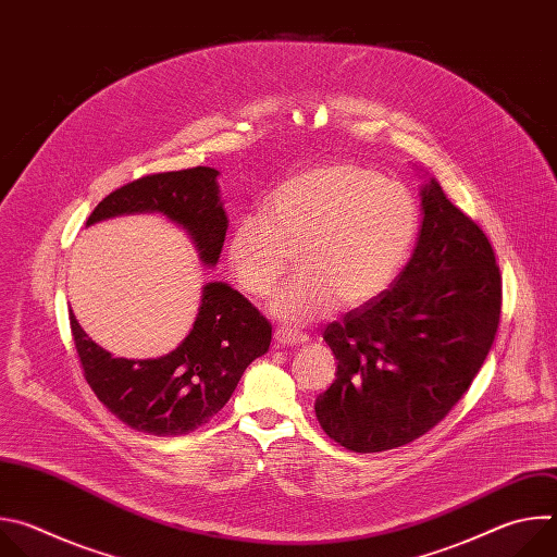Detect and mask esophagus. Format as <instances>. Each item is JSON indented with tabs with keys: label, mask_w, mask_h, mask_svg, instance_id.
Returning a JSON list of instances; mask_svg holds the SVG:
<instances>
[{
	"label": "esophagus",
	"mask_w": 557,
	"mask_h": 557,
	"mask_svg": "<svg viewBox=\"0 0 557 557\" xmlns=\"http://www.w3.org/2000/svg\"><path fill=\"white\" fill-rule=\"evenodd\" d=\"M273 337H275L277 346H304V344H308V337L304 333H293V331H284V329H277Z\"/></svg>",
	"instance_id": "1"
}]
</instances>
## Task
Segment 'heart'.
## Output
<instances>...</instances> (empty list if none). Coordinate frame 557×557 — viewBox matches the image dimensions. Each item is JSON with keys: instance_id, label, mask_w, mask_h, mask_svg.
<instances>
[{"instance_id": "b5f03b06", "label": "heart", "mask_w": 557, "mask_h": 557, "mask_svg": "<svg viewBox=\"0 0 557 557\" xmlns=\"http://www.w3.org/2000/svg\"><path fill=\"white\" fill-rule=\"evenodd\" d=\"M419 233V205L401 183L355 163H329L282 183L267 215L235 222L226 258L247 295L267 297L297 256L299 275L271 299L288 326L361 308L399 275Z\"/></svg>"}]
</instances>
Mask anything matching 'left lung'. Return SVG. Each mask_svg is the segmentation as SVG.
<instances>
[{"instance_id":"1","label":"left lung","mask_w":557,"mask_h":557,"mask_svg":"<svg viewBox=\"0 0 557 557\" xmlns=\"http://www.w3.org/2000/svg\"><path fill=\"white\" fill-rule=\"evenodd\" d=\"M421 209L399 277L324 331L337 379L314 414L350 451H385L430 432L469 389L498 331L503 282L487 235L434 178L421 187Z\"/></svg>"}]
</instances>
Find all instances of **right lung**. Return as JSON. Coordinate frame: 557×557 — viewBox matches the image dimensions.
Returning a JSON list of instances; mask_svg holds the SVG:
<instances>
[{
	"mask_svg": "<svg viewBox=\"0 0 557 557\" xmlns=\"http://www.w3.org/2000/svg\"><path fill=\"white\" fill-rule=\"evenodd\" d=\"M220 172L194 168L143 176L103 198L86 226L129 213H161L185 228L205 267H215L226 235ZM70 329L86 381L127 428L183 436L218 414L249 368L271 346V324L224 282L202 286L194 329L176 350L156 359L114 357L95 344L70 310Z\"/></svg>",
	"mask_w": 557,
	"mask_h": 557,
	"instance_id": "add662e5",
	"label": "right lung"
}]
</instances>
